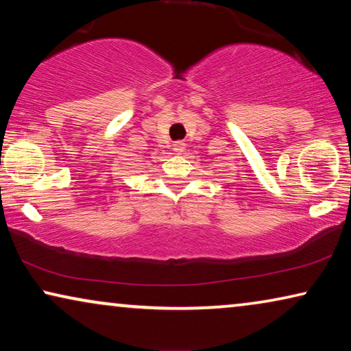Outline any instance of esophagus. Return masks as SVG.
I'll list each match as a JSON object with an SVG mask.
<instances>
[{"label":"esophagus","instance_id":"34e87169","mask_svg":"<svg viewBox=\"0 0 351 351\" xmlns=\"http://www.w3.org/2000/svg\"><path fill=\"white\" fill-rule=\"evenodd\" d=\"M185 147H186V143L182 142V141L172 143V150H174L176 153H179V155H180V153L185 152Z\"/></svg>","mask_w":351,"mask_h":351}]
</instances>
